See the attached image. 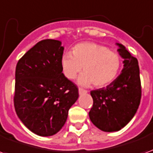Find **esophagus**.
<instances>
[{
    "label": "esophagus",
    "mask_w": 153,
    "mask_h": 153,
    "mask_svg": "<svg viewBox=\"0 0 153 153\" xmlns=\"http://www.w3.org/2000/svg\"><path fill=\"white\" fill-rule=\"evenodd\" d=\"M87 91L85 90V89H81V88H79V94H86Z\"/></svg>",
    "instance_id": "obj_1"
}]
</instances>
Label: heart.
<instances>
[{"label": "heart", "mask_w": 153, "mask_h": 153, "mask_svg": "<svg viewBox=\"0 0 153 153\" xmlns=\"http://www.w3.org/2000/svg\"><path fill=\"white\" fill-rule=\"evenodd\" d=\"M72 53L64 54L60 59L62 72L69 80L78 78V84L97 88L110 85L119 75L121 58L115 52L94 42H82L76 45Z\"/></svg>", "instance_id": "obj_1"}]
</instances>
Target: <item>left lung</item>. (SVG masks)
<instances>
[{
    "label": "left lung",
    "mask_w": 153,
    "mask_h": 153,
    "mask_svg": "<svg viewBox=\"0 0 153 153\" xmlns=\"http://www.w3.org/2000/svg\"><path fill=\"white\" fill-rule=\"evenodd\" d=\"M116 45L123 64L120 75L105 88L90 92L94 105L89 113V119L105 132L118 131L124 127L136 113L141 98L137 59L123 44L117 42Z\"/></svg>",
    "instance_id": "1"
}]
</instances>
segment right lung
<instances>
[{
	"label": "right lung",
	"instance_id": "1",
	"mask_svg": "<svg viewBox=\"0 0 153 153\" xmlns=\"http://www.w3.org/2000/svg\"><path fill=\"white\" fill-rule=\"evenodd\" d=\"M64 50L59 40H42L16 66V113L30 131L40 136L60 131L79 97L76 85L62 72Z\"/></svg>",
	"mask_w": 153,
	"mask_h": 153
}]
</instances>
